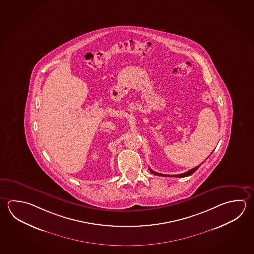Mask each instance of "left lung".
Returning <instances> with one entry per match:
<instances>
[{"mask_svg": "<svg viewBox=\"0 0 254 254\" xmlns=\"http://www.w3.org/2000/svg\"><path fill=\"white\" fill-rule=\"evenodd\" d=\"M201 166V164L199 165V166H196V167H194V168H192V169H190V170L187 171V172H185V173H184V174H180V175H175V176H171V175H164V174H159V173H157V172H155V171H153L151 168H149L148 167V169L150 170V172L152 173V174H154V175H157V176H174V177H185V176H190V175H192L193 174L194 172L195 171L197 170L198 169V167L199 166Z\"/></svg>", "mask_w": 254, "mask_h": 254, "instance_id": "1", "label": "left lung"}]
</instances>
